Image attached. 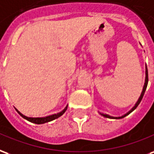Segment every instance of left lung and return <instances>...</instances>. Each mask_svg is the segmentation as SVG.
<instances>
[{"instance_id":"left-lung-1","label":"left lung","mask_w":154,"mask_h":154,"mask_svg":"<svg viewBox=\"0 0 154 154\" xmlns=\"http://www.w3.org/2000/svg\"><path fill=\"white\" fill-rule=\"evenodd\" d=\"M145 82H144V85H143V91H142V93H141V94H140V97H139V99H138V101H137V103H135V105H134V106H133V108L131 110V111H129L126 114H125V115L122 116H117V117H114V116H109L107 115V114H103V113L102 112H99L102 116H103L104 117H106V118H111V119H122L123 118V117H125V116H126L127 115H129L130 113L132 112L133 111H134L135 108H136L137 106H139V104L140 103V102H141V100H142V98H143V94H144V93H145V90H146L147 88V85H148V82H149V75H148V69H147V66L146 67H145Z\"/></svg>"}]
</instances>
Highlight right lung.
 <instances>
[{
  "mask_svg": "<svg viewBox=\"0 0 154 154\" xmlns=\"http://www.w3.org/2000/svg\"><path fill=\"white\" fill-rule=\"evenodd\" d=\"M67 106L68 105L65 107V109L63 111H61L59 113H57V114H53V115H51V116H45V117H28L26 116L23 115L22 113L20 112L19 111H18L16 108L15 110L17 111V112L20 114L23 118H24L25 120L27 121H29V122H32V123H34V124H44V123H47V122H51V121H53L55 119L58 118V117H60V116H62L65 113L66 110H67Z\"/></svg>",
  "mask_w": 154,
  "mask_h": 154,
  "instance_id": "add662e5",
  "label": "right lung"
}]
</instances>
